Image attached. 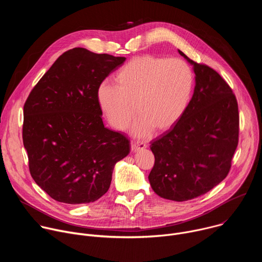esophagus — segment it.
Instances as JSON below:
<instances>
[{
	"label": "esophagus",
	"instance_id": "1",
	"mask_svg": "<svg viewBox=\"0 0 262 262\" xmlns=\"http://www.w3.org/2000/svg\"><path fill=\"white\" fill-rule=\"evenodd\" d=\"M147 147V144L145 142H141V141H136L134 144H133V150L134 151H139V150H143V149H145Z\"/></svg>",
	"mask_w": 262,
	"mask_h": 262
}]
</instances>
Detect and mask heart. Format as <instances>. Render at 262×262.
<instances>
[{"mask_svg": "<svg viewBox=\"0 0 262 262\" xmlns=\"http://www.w3.org/2000/svg\"><path fill=\"white\" fill-rule=\"evenodd\" d=\"M115 83L116 87L106 83L98 87L101 111L112 126L124 129L137 110L141 116L133 133L145 138L154 128L166 132L181 119L191 101L194 74L180 59L144 55L121 67Z\"/></svg>", "mask_w": 262, "mask_h": 262, "instance_id": "heart-1", "label": "heart"}]
</instances>
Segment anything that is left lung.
<instances>
[{
	"label": "left lung",
	"instance_id": "1",
	"mask_svg": "<svg viewBox=\"0 0 262 262\" xmlns=\"http://www.w3.org/2000/svg\"><path fill=\"white\" fill-rule=\"evenodd\" d=\"M178 53L193 65L195 89L181 119L152 141L155 166L148 179L162 198L188 201L225 178L238 144V105L220 74Z\"/></svg>",
	"mask_w": 262,
	"mask_h": 262
}]
</instances>
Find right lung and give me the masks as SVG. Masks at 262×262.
<instances>
[{
  "label": "right lung",
  "mask_w": 262,
  "mask_h": 262,
  "mask_svg": "<svg viewBox=\"0 0 262 262\" xmlns=\"http://www.w3.org/2000/svg\"><path fill=\"white\" fill-rule=\"evenodd\" d=\"M124 57L74 48L62 54L24 105L23 142L34 181L54 200L85 204L103 196L114 167L130 151L104 127L97 89Z\"/></svg>",
  "instance_id": "obj_1"
}]
</instances>
